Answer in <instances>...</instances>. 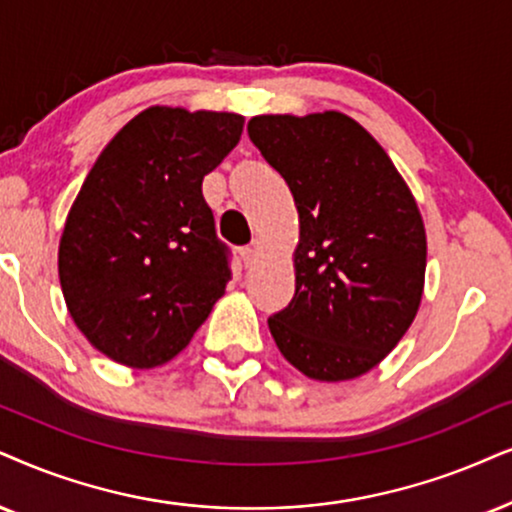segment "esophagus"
Masks as SVG:
<instances>
[{
    "mask_svg": "<svg viewBox=\"0 0 512 512\" xmlns=\"http://www.w3.org/2000/svg\"><path fill=\"white\" fill-rule=\"evenodd\" d=\"M257 255H260V241H252L250 245H245V248H241V257H243L245 267H250V264H255Z\"/></svg>",
    "mask_w": 512,
    "mask_h": 512,
    "instance_id": "obj_1",
    "label": "esophagus"
}]
</instances>
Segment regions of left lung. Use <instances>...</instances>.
Listing matches in <instances>:
<instances>
[{"mask_svg": "<svg viewBox=\"0 0 512 512\" xmlns=\"http://www.w3.org/2000/svg\"><path fill=\"white\" fill-rule=\"evenodd\" d=\"M248 134L300 215L295 295L269 316V331L307 378H359L397 347L420 307L428 243L416 198L345 113L257 115Z\"/></svg>", "mask_w": 512, "mask_h": 512, "instance_id": "obj_1", "label": "left lung"}]
</instances>
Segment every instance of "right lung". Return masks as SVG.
Instances as JSON below:
<instances>
[{"mask_svg": "<svg viewBox=\"0 0 512 512\" xmlns=\"http://www.w3.org/2000/svg\"><path fill=\"white\" fill-rule=\"evenodd\" d=\"M243 115L153 106L103 148L63 226L58 278L75 326L108 359L163 366L189 345L231 278L203 177Z\"/></svg>", "mask_w": 512, "mask_h": 512, "instance_id": "add662e5", "label": "right lung"}]
</instances>
